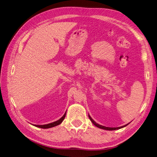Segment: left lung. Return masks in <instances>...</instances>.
<instances>
[{
    "label": "left lung",
    "mask_w": 157,
    "mask_h": 157,
    "mask_svg": "<svg viewBox=\"0 0 157 157\" xmlns=\"http://www.w3.org/2000/svg\"><path fill=\"white\" fill-rule=\"evenodd\" d=\"M89 119H90V120L91 121V122L96 126H97L98 128H102V129H104V130H118V129H120V128H123V127H124V126H127L128 124H125V125H124V126H119V127H115V128H112V127H105V126H102V125H100V124H98V123H97L95 122V121L90 117V116L89 115Z\"/></svg>",
    "instance_id": "obj_1"
}]
</instances>
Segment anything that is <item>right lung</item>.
Segmentation results:
<instances>
[{"label":"right lung","mask_w":157,"mask_h":157,"mask_svg":"<svg viewBox=\"0 0 157 157\" xmlns=\"http://www.w3.org/2000/svg\"><path fill=\"white\" fill-rule=\"evenodd\" d=\"M66 116V113L64 114V115L63 116V117L60 118V119H59L58 121H55V122L53 123H49V124H43V125H38V124H34V126H36V127H38V128H52V127H54V126H57L59 124H60V123H61L63 120L64 119V117Z\"/></svg>","instance_id":"right-lung-1"}]
</instances>
